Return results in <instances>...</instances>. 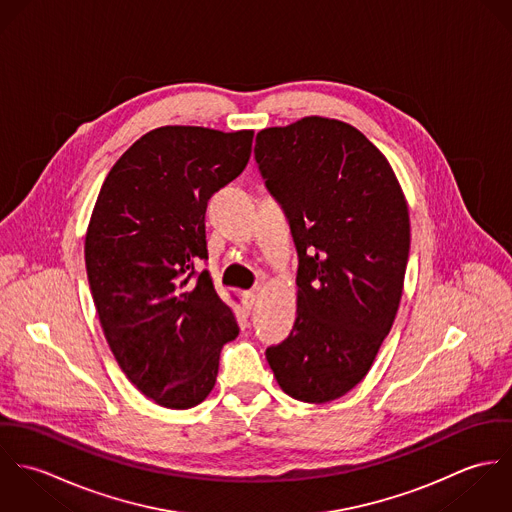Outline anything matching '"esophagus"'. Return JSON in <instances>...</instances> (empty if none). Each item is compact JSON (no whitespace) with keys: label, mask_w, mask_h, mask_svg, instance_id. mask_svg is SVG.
<instances>
[{"label":"esophagus","mask_w":512,"mask_h":512,"mask_svg":"<svg viewBox=\"0 0 512 512\" xmlns=\"http://www.w3.org/2000/svg\"><path fill=\"white\" fill-rule=\"evenodd\" d=\"M256 292H258V288H256V290H250V292L242 293L244 305H246L248 309H252V307H254V303H256Z\"/></svg>","instance_id":"34e87169"}]
</instances>
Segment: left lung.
Here are the masks:
<instances>
[{
  "instance_id": "8db88e82",
  "label": "left lung",
  "mask_w": 512,
  "mask_h": 512,
  "mask_svg": "<svg viewBox=\"0 0 512 512\" xmlns=\"http://www.w3.org/2000/svg\"><path fill=\"white\" fill-rule=\"evenodd\" d=\"M254 157L299 260L292 333L266 359L295 400L331 402L365 378L394 323L408 207L386 157L339 120L311 116L262 130Z\"/></svg>"
}]
</instances>
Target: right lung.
<instances>
[{
    "mask_svg": "<svg viewBox=\"0 0 512 512\" xmlns=\"http://www.w3.org/2000/svg\"><path fill=\"white\" fill-rule=\"evenodd\" d=\"M254 132L151 130L110 169L84 242L104 337L128 380L159 406L203 402L238 323L207 262L209 199L248 165Z\"/></svg>",
    "mask_w": 512,
    "mask_h": 512,
    "instance_id": "add662e5",
    "label": "right lung"
}]
</instances>
